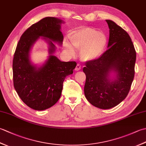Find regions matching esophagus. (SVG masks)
Returning a JSON list of instances; mask_svg holds the SVG:
<instances>
[{
	"label": "esophagus",
	"instance_id": "1",
	"mask_svg": "<svg viewBox=\"0 0 146 146\" xmlns=\"http://www.w3.org/2000/svg\"><path fill=\"white\" fill-rule=\"evenodd\" d=\"M80 69H81V65H80V64H77L76 66L75 69V71H79V70H80Z\"/></svg>",
	"mask_w": 146,
	"mask_h": 146
}]
</instances>
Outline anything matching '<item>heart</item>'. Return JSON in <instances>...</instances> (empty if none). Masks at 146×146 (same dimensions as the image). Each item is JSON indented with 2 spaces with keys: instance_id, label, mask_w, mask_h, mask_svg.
<instances>
[{
  "instance_id": "1",
  "label": "heart",
  "mask_w": 146,
  "mask_h": 146,
  "mask_svg": "<svg viewBox=\"0 0 146 146\" xmlns=\"http://www.w3.org/2000/svg\"><path fill=\"white\" fill-rule=\"evenodd\" d=\"M71 43L76 49H82L81 57L84 61H91L98 58L106 47L107 38L104 33L90 27L80 29L70 36ZM65 47L71 53H75L74 49L68 43Z\"/></svg>"
}]
</instances>
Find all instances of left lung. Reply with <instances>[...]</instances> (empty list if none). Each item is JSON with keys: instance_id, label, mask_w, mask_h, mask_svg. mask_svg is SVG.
Returning <instances> with one entry per match:
<instances>
[{"instance_id": "1", "label": "left lung", "mask_w": 146, "mask_h": 146, "mask_svg": "<svg viewBox=\"0 0 146 146\" xmlns=\"http://www.w3.org/2000/svg\"><path fill=\"white\" fill-rule=\"evenodd\" d=\"M109 27L108 49L100 58L87 61L83 71L87 100L101 109H109L127 96L134 78L136 52L131 37L122 27L106 20ZM114 73V77L111 75Z\"/></svg>"}]
</instances>
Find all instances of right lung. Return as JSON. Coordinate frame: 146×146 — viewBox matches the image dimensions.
Instances as JSON below:
<instances>
[{
  "label": "right lung",
  "instance_id": "add662e5",
  "mask_svg": "<svg viewBox=\"0 0 146 146\" xmlns=\"http://www.w3.org/2000/svg\"><path fill=\"white\" fill-rule=\"evenodd\" d=\"M62 23L63 21L53 17L42 19L23 34L15 49L12 63L14 88L24 103L34 110H44L56 103L65 78L76 66L75 61H61L53 54V42L63 44ZM40 36L48 43L49 56L38 67L30 61V51Z\"/></svg>",
  "mask_w": 146,
  "mask_h": 146
}]
</instances>
